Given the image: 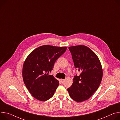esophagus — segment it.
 Listing matches in <instances>:
<instances>
[{"mask_svg":"<svg viewBox=\"0 0 120 120\" xmlns=\"http://www.w3.org/2000/svg\"><path fill=\"white\" fill-rule=\"evenodd\" d=\"M64 81V79H60V81L61 83H63Z\"/></svg>","mask_w":120,"mask_h":120,"instance_id":"obj_1","label":"esophagus"}]
</instances>
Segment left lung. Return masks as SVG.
I'll list each match as a JSON object with an SVG mask.
<instances>
[{
    "mask_svg": "<svg viewBox=\"0 0 120 120\" xmlns=\"http://www.w3.org/2000/svg\"><path fill=\"white\" fill-rule=\"evenodd\" d=\"M68 48L74 66L81 73L74 76L68 91L73 100L82 102L89 99L99 87L103 75L102 66L96 53L88 47L80 45Z\"/></svg>",
    "mask_w": 120,
    "mask_h": 120,
    "instance_id": "obj_1",
    "label": "left lung"
}]
</instances>
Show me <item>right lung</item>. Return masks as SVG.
I'll return each instance as SVG.
<instances>
[{
  "instance_id": "obj_1",
  "label": "right lung",
  "mask_w": 120,
  "mask_h": 120,
  "mask_svg": "<svg viewBox=\"0 0 120 120\" xmlns=\"http://www.w3.org/2000/svg\"><path fill=\"white\" fill-rule=\"evenodd\" d=\"M67 49V47L42 45L32 51L25 60L22 68L23 81L30 93L38 100L46 101L56 92L59 81L49 73Z\"/></svg>"
}]
</instances>
